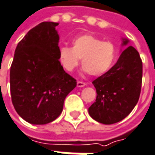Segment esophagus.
I'll return each instance as SVG.
<instances>
[{"mask_svg":"<svg viewBox=\"0 0 155 155\" xmlns=\"http://www.w3.org/2000/svg\"><path fill=\"white\" fill-rule=\"evenodd\" d=\"M86 85V84L84 82H82V81H78L77 83V86L78 87H84Z\"/></svg>","mask_w":155,"mask_h":155,"instance_id":"34e87169","label":"esophagus"}]
</instances>
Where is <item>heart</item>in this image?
Segmentation results:
<instances>
[{
	"label": "heart",
	"instance_id": "obj_1",
	"mask_svg": "<svg viewBox=\"0 0 155 155\" xmlns=\"http://www.w3.org/2000/svg\"><path fill=\"white\" fill-rule=\"evenodd\" d=\"M117 57L116 45L110 41H103L91 34H84L72 40V47L61 45L58 59L62 68L71 72L82 58L84 70L90 75L99 76L108 71Z\"/></svg>",
	"mask_w": 155,
	"mask_h": 155
}]
</instances>
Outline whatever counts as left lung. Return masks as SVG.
<instances>
[{
  "label": "left lung",
  "mask_w": 155,
  "mask_h": 155,
  "mask_svg": "<svg viewBox=\"0 0 155 155\" xmlns=\"http://www.w3.org/2000/svg\"><path fill=\"white\" fill-rule=\"evenodd\" d=\"M128 39H122L127 45ZM142 62L139 52L129 45L122 51L116 64L93 81L97 90L96 102L89 114L97 122L113 124L129 115L140 97Z\"/></svg>",
  "instance_id": "1"
}]
</instances>
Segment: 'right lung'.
Masks as SVG:
<instances>
[{"label": "right lung", "mask_w": 155, "mask_h": 155, "mask_svg": "<svg viewBox=\"0 0 155 155\" xmlns=\"http://www.w3.org/2000/svg\"><path fill=\"white\" fill-rule=\"evenodd\" d=\"M58 23L32 28L15 49L10 68V91L16 112L31 124H46L61 114L66 96L77 86L58 59Z\"/></svg>", "instance_id": "1"}]
</instances>
